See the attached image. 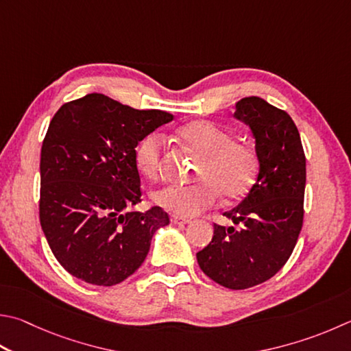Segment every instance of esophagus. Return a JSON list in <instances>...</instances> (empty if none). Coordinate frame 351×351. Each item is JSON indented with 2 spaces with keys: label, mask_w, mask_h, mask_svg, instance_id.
<instances>
[{
  "label": "esophagus",
  "mask_w": 351,
  "mask_h": 351,
  "mask_svg": "<svg viewBox=\"0 0 351 351\" xmlns=\"http://www.w3.org/2000/svg\"><path fill=\"white\" fill-rule=\"evenodd\" d=\"M170 221L173 222V224H189V222H192V219L184 218V216H180V215H171Z\"/></svg>",
  "instance_id": "esophagus-1"
}]
</instances>
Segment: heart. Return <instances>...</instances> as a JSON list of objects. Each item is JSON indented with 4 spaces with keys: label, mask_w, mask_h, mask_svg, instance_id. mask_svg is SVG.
Returning a JSON list of instances; mask_svg holds the SVG:
<instances>
[{
    "label": "heart",
    "mask_w": 351,
    "mask_h": 351,
    "mask_svg": "<svg viewBox=\"0 0 351 351\" xmlns=\"http://www.w3.org/2000/svg\"><path fill=\"white\" fill-rule=\"evenodd\" d=\"M180 141L199 155L193 178L187 186L170 184L159 189L154 201L180 216H195L215 206L219 195L226 201L244 197L256 182L259 158L252 145L237 141L230 130L212 121H192L176 130ZM162 138L150 133L135 150V161L144 176L155 180L161 171Z\"/></svg>",
    "instance_id": "1"
}]
</instances>
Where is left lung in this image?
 Returning <instances> with one entry per match:
<instances>
[{"label": "left lung", "mask_w": 351, "mask_h": 351, "mask_svg": "<svg viewBox=\"0 0 351 351\" xmlns=\"http://www.w3.org/2000/svg\"><path fill=\"white\" fill-rule=\"evenodd\" d=\"M234 118L253 133L258 180L238 207L224 213L241 228L215 224L212 241L196 259L216 284L244 290L275 276L296 245L304 221L305 155L290 114L265 99L242 98Z\"/></svg>", "instance_id": "obj_1"}]
</instances>
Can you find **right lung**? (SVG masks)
Returning <instances> with one entry per match:
<instances>
[{
    "instance_id": "obj_1",
    "label": "right lung",
    "mask_w": 351,
    "mask_h": 351,
    "mask_svg": "<svg viewBox=\"0 0 351 351\" xmlns=\"http://www.w3.org/2000/svg\"><path fill=\"white\" fill-rule=\"evenodd\" d=\"M173 114L136 110L106 95L62 104L41 147L40 222L58 263L81 281L110 287L147 256L161 207L129 212L141 201L135 149Z\"/></svg>"
}]
</instances>
